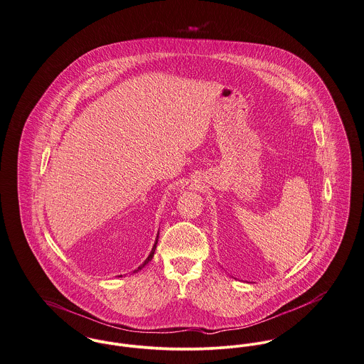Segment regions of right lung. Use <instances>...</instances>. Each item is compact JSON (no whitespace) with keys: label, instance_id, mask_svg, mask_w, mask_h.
<instances>
[{"label":"right lung","instance_id":"add662e5","mask_svg":"<svg viewBox=\"0 0 364 364\" xmlns=\"http://www.w3.org/2000/svg\"><path fill=\"white\" fill-rule=\"evenodd\" d=\"M158 240H159V233H158V236H156V240H155V244H154V247H152V251H151V254L148 255V258L134 271V274H136V272H139L141 269H144L145 267H146V264H149L151 261H152V258H154V255H155V250H156V244H158Z\"/></svg>","mask_w":364,"mask_h":364}]
</instances>
